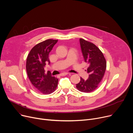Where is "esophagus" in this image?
Instances as JSON below:
<instances>
[{
	"label": "esophagus",
	"instance_id": "34e87169",
	"mask_svg": "<svg viewBox=\"0 0 133 133\" xmlns=\"http://www.w3.org/2000/svg\"><path fill=\"white\" fill-rule=\"evenodd\" d=\"M68 74V72H63V73H62L61 74V76H66Z\"/></svg>",
	"mask_w": 133,
	"mask_h": 133
}]
</instances>
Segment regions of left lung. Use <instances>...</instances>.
Listing matches in <instances>:
<instances>
[{"label": "left lung", "instance_id": "1", "mask_svg": "<svg viewBox=\"0 0 133 133\" xmlns=\"http://www.w3.org/2000/svg\"><path fill=\"white\" fill-rule=\"evenodd\" d=\"M81 48L85 62L89 67L87 72L89 74L87 80L81 77L76 88L79 91L85 93L95 90L104 76L106 69V61L103 52L93 43L79 39Z\"/></svg>", "mask_w": 133, "mask_h": 133}]
</instances>
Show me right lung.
<instances>
[{
  "label": "right lung",
  "mask_w": 133,
  "mask_h": 133,
  "mask_svg": "<svg viewBox=\"0 0 133 133\" xmlns=\"http://www.w3.org/2000/svg\"><path fill=\"white\" fill-rule=\"evenodd\" d=\"M57 40L48 39L35 45L28 55L26 70L29 79L37 91L49 95L56 90L58 79L50 71L45 72L46 64H50L49 54Z\"/></svg>",
  "instance_id": "1"
}]
</instances>
